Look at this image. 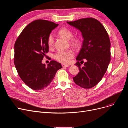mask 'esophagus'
Instances as JSON below:
<instances>
[{
  "mask_svg": "<svg viewBox=\"0 0 128 128\" xmlns=\"http://www.w3.org/2000/svg\"><path fill=\"white\" fill-rule=\"evenodd\" d=\"M62 66L63 68H68V67H69L70 65L69 64H62Z\"/></svg>",
  "mask_w": 128,
  "mask_h": 128,
  "instance_id": "34e87169",
  "label": "esophagus"
}]
</instances>
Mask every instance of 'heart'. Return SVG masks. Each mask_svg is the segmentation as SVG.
Returning <instances> with one entry per match:
<instances>
[{
	"mask_svg": "<svg viewBox=\"0 0 128 128\" xmlns=\"http://www.w3.org/2000/svg\"><path fill=\"white\" fill-rule=\"evenodd\" d=\"M58 34L66 39L70 40V44L74 46L78 47L80 45V40L78 37H73L72 32L67 28H62L58 31ZM54 42V38L52 34H50L49 35L48 39H47V44L49 48H51L53 46ZM75 53L72 50H68L67 51H58L54 55V58L58 62L66 63H68L70 60L74 57Z\"/></svg>",
	"mask_w": 128,
	"mask_h": 128,
	"instance_id": "1",
	"label": "heart"
}]
</instances>
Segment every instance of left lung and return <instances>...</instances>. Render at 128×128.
<instances>
[{
  "label": "left lung",
  "instance_id": "8db88e82",
  "mask_svg": "<svg viewBox=\"0 0 128 128\" xmlns=\"http://www.w3.org/2000/svg\"><path fill=\"white\" fill-rule=\"evenodd\" d=\"M67 23L80 30L84 39L75 64L79 72L73 80L82 88H91L102 79L110 61L108 35L103 25L95 18H84ZM83 59L86 62L81 67L79 61Z\"/></svg>",
  "mask_w": 128,
  "mask_h": 128
}]
</instances>
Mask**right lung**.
Instances as JSON below:
<instances>
[{
  "mask_svg": "<svg viewBox=\"0 0 128 128\" xmlns=\"http://www.w3.org/2000/svg\"><path fill=\"white\" fill-rule=\"evenodd\" d=\"M58 24L37 20L26 26L14 44V63L23 82L34 90L48 86L56 72L62 68L60 63L51 60L48 66L42 60L49 51L47 39Z\"/></svg>",
  "mask_w": 128,
  "mask_h": 128,
  "instance_id": "1",
  "label": "right lung"
}]
</instances>
